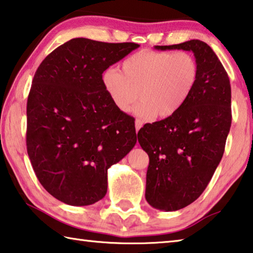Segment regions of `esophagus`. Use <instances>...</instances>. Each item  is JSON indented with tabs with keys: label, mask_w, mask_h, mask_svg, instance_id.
<instances>
[{
	"label": "esophagus",
	"mask_w": 253,
	"mask_h": 253,
	"mask_svg": "<svg viewBox=\"0 0 253 253\" xmlns=\"http://www.w3.org/2000/svg\"><path fill=\"white\" fill-rule=\"evenodd\" d=\"M142 126H143V123L141 122V120L136 119V120H135V128H136V133H137V131L139 130V128H141Z\"/></svg>",
	"instance_id": "esophagus-1"
}]
</instances>
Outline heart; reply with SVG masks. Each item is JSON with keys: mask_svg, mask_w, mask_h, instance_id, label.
Masks as SVG:
<instances>
[{"mask_svg": "<svg viewBox=\"0 0 253 253\" xmlns=\"http://www.w3.org/2000/svg\"><path fill=\"white\" fill-rule=\"evenodd\" d=\"M196 58L184 50L142 49L123 62V71L108 67L101 75L102 86L119 111L134 109L142 119L174 115L190 98L198 81Z\"/></svg>", "mask_w": 253, "mask_h": 253, "instance_id": "heart-1", "label": "heart"}]
</instances>
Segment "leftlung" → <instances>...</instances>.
<instances>
[{"label": "left lung", "mask_w": 253, "mask_h": 253, "mask_svg": "<svg viewBox=\"0 0 253 253\" xmlns=\"http://www.w3.org/2000/svg\"><path fill=\"white\" fill-rule=\"evenodd\" d=\"M155 49L192 51L199 75L183 107L137 133L150 158L145 198L152 207L173 211L190 205L206 189L222 160L232 123L231 84L222 63L197 39Z\"/></svg>", "instance_id": "left-lung-1"}]
</instances>
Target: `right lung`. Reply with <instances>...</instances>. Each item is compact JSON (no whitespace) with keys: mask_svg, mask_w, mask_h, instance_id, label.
I'll list each match as a JSON object with an SVG mask.
<instances>
[{"mask_svg":"<svg viewBox=\"0 0 253 253\" xmlns=\"http://www.w3.org/2000/svg\"><path fill=\"white\" fill-rule=\"evenodd\" d=\"M139 45L74 38L36 71L27 102V151L56 199L87 206L105 197L107 171L136 144L134 118L119 111L101 75Z\"/></svg>","mask_w":253,"mask_h":253,"instance_id":"right-lung-1","label":"right lung"}]
</instances>
